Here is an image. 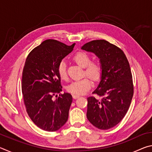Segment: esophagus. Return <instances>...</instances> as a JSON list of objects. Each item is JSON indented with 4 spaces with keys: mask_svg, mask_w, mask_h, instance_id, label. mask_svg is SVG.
I'll list each match as a JSON object with an SVG mask.
<instances>
[{
    "mask_svg": "<svg viewBox=\"0 0 152 152\" xmlns=\"http://www.w3.org/2000/svg\"><path fill=\"white\" fill-rule=\"evenodd\" d=\"M72 97H73V99H78V98H79V97H80V96H79V95L73 94V95H72Z\"/></svg>",
    "mask_w": 152,
    "mask_h": 152,
    "instance_id": "34e87169",
    "label": "esophagus"
}]
</instances>
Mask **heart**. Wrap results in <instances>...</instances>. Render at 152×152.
<instances>
[{"label": "heart", "instance_id": "1", "mask_svg": "<svg viewBox=\"0 0 152 152\" xmlns=\"http://www.w3.org/2000/svg\"><path fill=\"white\" fill-rule=\"evenodd\" d=\"M73 60L84 69V75L90 77L92 80L98 81L101 79L102 74V66L99 61H91V57L84 51H80L74 56ZM57 72L61 80H66L68 78L66 70V64L64 60L58 64ZM88 77H85L78 80L72 82L67 86V91L71 94L76 95L83 94L91 88L92 82Z\"/></svg>", "mask_w": 152, "mask_h": 152}]
</instances>
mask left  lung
Masks as SVG:
<instances>
[{
  "label": "left lung",
  "mask_w": 152,
  "mask_h": 152,
  "mask_svg": "<svg viewBox=\"0 0 152 152\" xmlns=\"http://www.w3.org/2000/svg\"><path fill=\"white\" fill-rule=\"evenodd\" d=\"M82 50L94 53L103 69L101 80L92 92L101 99H87V119L99 129H109L121 121L132 102L133 84L129 63L121 49L104 39L86 43Z\"/></svg>",
  "instance_id": "1"
}]
</instances>
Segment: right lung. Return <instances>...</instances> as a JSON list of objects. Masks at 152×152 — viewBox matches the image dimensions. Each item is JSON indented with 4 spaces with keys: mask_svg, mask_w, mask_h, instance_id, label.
<instances>
[{
    "mask_svg": "<svg viewBox=\"0 0 152 152\" xmlns=\"http://www.w3.org/2000/svg\"><path fill=\"white\" fill-rule=\"evenodd\" d=\"M74 45L47 39L33 49L25 61L21 88L26 111L38 127L47 132L60 129L68 119L72 96L60 93L62 87L57 68Z\"/></svg>",
    "mask_w": 152,
    "mask_h": 152,
    "instance_id": "obj_1",
    "label": "right lung"
}]
</instances>
